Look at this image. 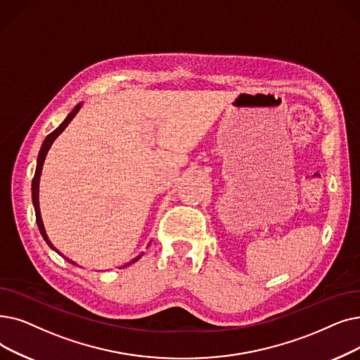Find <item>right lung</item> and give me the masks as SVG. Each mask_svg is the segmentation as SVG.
Instances as JSON below:
<instances>
[{
    "mask_svg": "<svg viewBox=\"0 0 360 360\" xmlns=\"http://www.w3.org/2000/svg\"><path fill=\"white\" fill-rule=\"evenodd\" d=\"M81 107H82V103H79V104H76V107L73 108V110L68 115V117L63 120V123L60 124V127L57 128V129H54L49 136H46L45 139H44V143H42V146H41V150H39V154H38V160H37V170H35V176H34V179H32V202H34V207H35V214H37V224H38V228H39V231H41V236H42V238L45 240V243L49 244L54 252H57L58 253V250L53 245V243L50 241V238H49V236H46V232H45V228H44V222H42V217H41V210H39V179H41V174H42V166H44V162H45V158H46V153H49V150H50V147L53 146V143L56 141V138L63 132L65 129H66V127L68 124L72 122V119L77 115V112L81 110ZM60 256H63L61 253H58ZM143 256V253L141 255H138L134 260H131L129 263H127V264H123V268L124 266H129L131 263H134V262H136L139 257ZM65 257V256H63ZM69 263H72V264H76L75 262H72V260H69L68 257H65Z\"/></svg>",
    "mask_w": 360,
    "mask_h": 360,
    "instance_id": "add662e5",
    "label": "right lung"
}]
</instances>
